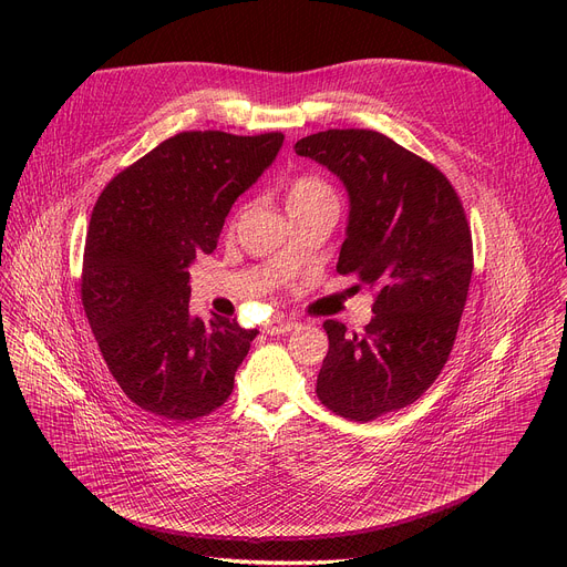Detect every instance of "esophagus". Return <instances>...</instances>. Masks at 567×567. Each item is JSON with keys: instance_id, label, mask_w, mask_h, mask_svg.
I'll use <instances>...</instances> for the list:
<instances>
[{"instance_id": "esophagus-1", "label": "esophagus", "mask_w": 567, "mask_h": 567, "mask_svg": "<svg viewBox=\"0 0 567 567\" xmlns=\"http://www.w3.org/2000/svg\"><path fill=\"white\" fill-rule=\"evenodd\" d=\"M299 329V321H289V319H271L264 323V333L268 336H287L289 331Z\"/></svg>"}]
</instances>
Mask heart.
I'll return each instance as SVG.
<instances>
[{
	"label": "heart",
	"mask_w": 567,
	"mask_h": 567,
	"mask_svg": "<svg viewBox=\"0 0 567 567\" xmlns=\"http://www.w3.org/2000/svg\"><path fill=\"white\" fill-rule=\"evenodd\" d=\"M321 199H336V197H333V190L315 176L293 178L291 186L287 188V208L321 202Z\"/></svg>",
	"instance_id": "heart-1"
}]
</instances>
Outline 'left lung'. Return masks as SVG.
<instances>
[{
	"instance_id": "left-lung-1",
	"label": "left lung",
	"mask_w": 567,
	"mask_h": 567,
	"mask_svg": "<svg viewBox=\"0 0 567 567\" xmlns=\"http://www.w3.org/2000/svg\"><path fill=\"white\" fill-rule=\"evenodd\" d=\"M347 188L338 274L374 289L365 333L326 319L317 398L370 423L419 400L449 361L464 312L473 244L462 202L432 163L377 131L331 128L293 144Z\"/></svg>"
}]
</instances>
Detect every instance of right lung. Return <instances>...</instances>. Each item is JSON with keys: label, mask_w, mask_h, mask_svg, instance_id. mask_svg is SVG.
<instances>
[{"label": "right lung", "mask_w": 567, "mask_h": 567, "mask_svg": "<svg viewBox=\"0 0 567 567\" xmlns=\"http://www.w3.org/2000/svg\"><path fill=\"white\" fill-rule=\"evenodd\" d=\"M285 135L178 133L118 172L86 231L82 306L107 370L140 409L195 421L227 402L257 329L190 317L188 266L218 246L231 204Z\"/></svg>", "instance_id": "obj_1"}]
</instances>
